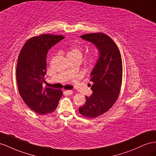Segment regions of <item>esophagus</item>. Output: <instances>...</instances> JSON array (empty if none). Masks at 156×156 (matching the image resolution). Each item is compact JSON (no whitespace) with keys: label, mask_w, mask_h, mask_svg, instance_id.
Returning a JSON list of instances; mask_svg holds the SVG:
<instances>
[{"label":"esophagus","mask_w":156,"mask_h":156,"mask_svg":"<svg viewBox=\"0 0 156 156\" xmlns=\"http://www.w3.org/2000/svg\"><path fill=\"white\" fill-rule=\"evenodd\" d=\"M67 94H69V95H70V94H71L73 93V90H66V91H65Z\"/></svg>","instance_id":"esophagus-1"}]
</instances>
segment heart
I'll return each instance as SVG.
<instances>
[{"label":"heart","mask_w":156,"mask_h":156,"mask_svg":"<svg viewBox=\"0 0 156 156\" xmlns=\"http://www.w3.org/2000/svg\"><path fill=\"white\" fill-rule=\"evenodd\" d=\"M95 56L96 55L94 53H92L90 55V58L91 59V60H93ZM82 56H83V50L79 47H76V46H74V47H71L68 52V57L69 58H79L81 59Z\"/></svg>","instance_id":"obj_1"}]
</instances>
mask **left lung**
<instances>
[{"label": "left lung", "instance_id": "1", "mask_svg": "<svg viewBox=\"0 0 156 156\" xmlns=\"http://www.w3.org/2000/svg\"><path fill=\"white\" fill-rule=\"evenodd\" d=\"M81 37L93 43L99 51V58L90 76L93 92L90 97L85 96V104L79 108L83 116L95 118L107 112L118 98L123 64L118 47L108 35L94 33Z\"/></svg>", "mask_w": 156, "mask_h": 156}]
</instances>
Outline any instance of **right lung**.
I'll return each instance as SVG.
<instances>
[{
    "label": "right lung",
    "instance_id": "obj_1",
    "mask_svg": "<svg viewBox=\"0 0 156 156\" xmlns=\"http://www.w3.org/2000/svg\"><path fill=\"white\" fill-rule=\"evenodd\" d=\"M64 36L42 34L28 39L20 52L16 81L21 97L27 106L40 115L53 112L63 94L62 90L43 87L47 73L48 50Z\"/></svg>",
    "mask_w": 156,
    "mask_h": 156
}]
</instances>
